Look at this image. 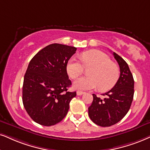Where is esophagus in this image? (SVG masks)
Listing matches in <instances>:
<instances>
[{
  "label": "esophagus",
  "instance_id": "esophagus-1",
  "mask_svg": "<svg viewBox=\"0 0 150 150\" xmlns=\"http://www.w3.org/2000/svg\"><path fill=\"white\" fill-rule=\"evenodd\" d=\"M85 92H83V91H77V96H81V95L84 94Z\"/></svg>",
  "mask_w": 150,
  "mask_h": 150
}]
</instances>
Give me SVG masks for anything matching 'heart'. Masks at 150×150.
Masks as SVG:
<instances>
[{"label": "heart", "mask_w": 150, "mask_h": 150, "mask_svg": "<svg viewBox=\"0 0 150 150\" xmlns=\"http://www.w3.org/2000/svg\"><path fill=\"white\" fill-rule=\"evenodd\" d=\"M81 63L76 58L70 59L66 64V71L72 79H76L84 71V67L90 68L88 76L80 77L74 82L73 86L79 90L96 88L102 91L114 86L119 78V68L111 62L107 54L98 50H91L80 54Z\"/></svg>", "instance_id": "obj_1"}]
</instances>
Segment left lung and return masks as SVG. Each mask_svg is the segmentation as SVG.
Returning a JSON list of instances; mask_svg holds the SVG:
<instances>
[{
  "mask_svg": "<svg viewBox=\"0 0 150 150\" xmlns=\"http://www.w3.org/2000/svg\"><path fill=\"white\" fill-rule=\"evenodd\" d=\"M120 75L116 84L101 99L93 94V100L88 107V115L94 123L101 127L116 124L125 117L130 109L134 93V80L128 64L115 52H113Z\"/></svg>",
  "mask_w": 150,
  "mask_h": 150,
  "instance_id": "1",
  "label": "left lung"
}]
</instances>
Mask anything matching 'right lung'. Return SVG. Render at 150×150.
Returning a JSON list of instances; mask_svg holds the SVG:
<instances>
[{
  "label": "right lung",
  "instance_id": "right-lung-1",
  "mask_svg": "<svg viewBox=\"0 0 150 150\" xmlns=\"http://www.w3.org/2000/svg\"><path fill=\"white\" fill-rule=\"evenodd\" d=\"M73 46L52 43L39 51L28 64L23 85V103L33 120L43 126L61 122L76 92L71 85L66 64L75 54Z\"/></svg>",
  "mask_w": 150,
  "mask_h": 150
}]
</instances>
